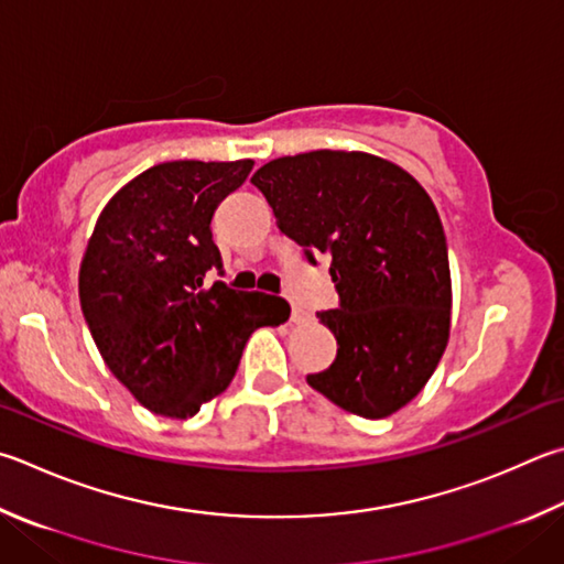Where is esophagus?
Returning <instances> with one entry per match:
<instances>
[{
	"label": "esophagus",
	"mask_w": 564,
	"mask_h": 564,
	"mask_svg": "<svg viewBox=\"0 0 564 564\" xmlns=\"http://www.w3.org/2000/svg\"><path fill=\"white\" fill-rule=\"evenodd\" d=\"M291 321L293 323H303L305 321V311L299 308V305H295V303H293V311H291Z\"/></svg>",
	"instance_id": "1"
}]
</instances>
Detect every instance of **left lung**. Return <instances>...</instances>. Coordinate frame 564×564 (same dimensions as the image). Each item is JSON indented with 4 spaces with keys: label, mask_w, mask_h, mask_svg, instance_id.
Instances as JSON below:
<instances>
[{
    "label": "left lung",
    "mask_w": 564,
    "mask_h": 564,
    "mask_svg": "<svg viewBox=\"0 0 564 564\" xmlns=\"http://www.w3.org/2000/svg\"><path fill=\"white\" fill-rule=\"evenodd\" d=\"M251 182L308 263L330 259L337 308L317 317L337 355L305 380L333 404L382 419L434 375L452 323L446 234L429 194L392 162L315 150L271 160Z\"/></svg>",
    "instance_id": "1"
}]
</instances>
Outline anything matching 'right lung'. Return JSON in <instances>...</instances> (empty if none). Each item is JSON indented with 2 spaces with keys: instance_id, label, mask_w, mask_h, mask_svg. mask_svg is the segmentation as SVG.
<instances>
[{
  "instance_id": "add662e5",
  "label": "right lung",
  "mask_w": 564,
  "mask_h": 564,
  "mask_svg": "<svg viewBox=\"0 0 564 564\" xmlns=\"http://www.w3.org/2000/svg\"><path fill=\"white\" fill-rule=\"evenodd\" d=\"M253 167L162 162L126 184L98 217L80 263V311L108 370L150 412L187 419L237 375L256 327L289 321L279 295L209 289L224 275L212 217Z\"/></svg>"
}]
</instances>
